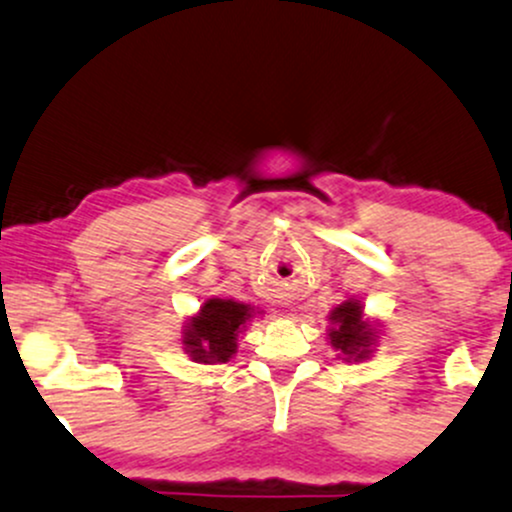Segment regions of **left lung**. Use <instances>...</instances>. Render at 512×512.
<instances>
[{
	"mask_svg": "<svg viewBox=\"0 0 512 512\" xmlns=\"http://www.w3.org/2000/svg\"><path fill=\"white\" fill-rule=\"evenodd\" d=\"M331 321L336 324L328 336L331 343L336 346V351L355 355V358H365V348L373 341V331L360 321V306L355 301H346V304L338 306L331 314Z\"/></svg>",
	"mask_w": 512,
	"mask_h": 512,
	"instance_id": "obj_1",
	"label": "left lung"
}]
</instances>
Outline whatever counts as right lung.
Wrapping results in <instances>:
<instances>
[{"instance_id": "obj_1", "label": "right lung", "mask_w": 512, "mask_h": 512, "mask_svg": "<svg viewBox=\"0 0 512 512\" xmlns=\"http://www.w3.org/2000/svg\"><path fill=\"white\" fill-rule=\"evenodd\" d=\"M250 319V306L230 299H208L186 333V348L198 363H225L235 353L240 326Z\"/></svg>"}]
</instances>
